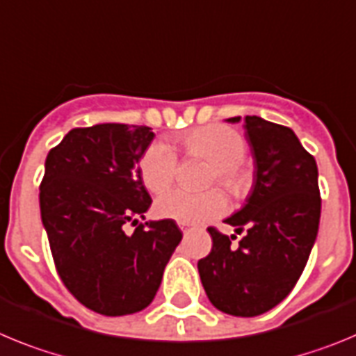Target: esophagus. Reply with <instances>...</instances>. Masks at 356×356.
<instances>
[{
  "label": "esophagus",
  "instance_id": "esophagus-1",
  "mask_svg": "<svg viewBox=\"0 0 356 356\" xmlns=\"http://www.w3.org/2000/svg\"><path fill=\"white\" fill-rule=\"evenodd\" d=\"M188 227H190L188 223H179V229H181L182 232H186V230H188Z\"/></svg>",
  "mask_w": 356,
  "mask_h": 356
}]
</instances>
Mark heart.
<instances>
[{"mask_svg": "<svg viewBox=\"0 0 356 356\" xmlns=\"http://www.w3.org/2000/svg\"><path fill=\"white\" fill-rule=\"evenodd\" d=\"M182 147L190 158L211 163L206 184H220L232 197H243L250 188V172L243 165L246 152L245 138L223 124L195 127L182 136ZM138 174L150 193H161L174 182L177 174V154L168 143L154 142L138 161ZM227 200L220 190L190 193L172 190L156 200V214L179 223H206L225 211Z\"/></svg>", "mask_w": 356, "mask_h": 356, "instance_id": "1", "label": "heart"}]
</instances>
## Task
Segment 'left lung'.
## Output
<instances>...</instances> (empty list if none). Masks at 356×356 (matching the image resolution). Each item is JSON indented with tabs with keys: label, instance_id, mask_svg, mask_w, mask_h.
I'll return each mask as SVG.
<instances>
[{
	"label": "left lung",
	"instance_id": "obj_1",
	"mask_svg": "<svg viewBox=\"0 0 356 356\" xmlns=\"http://www.w3.org/2000/svg\"><path fill=\"white\" fill-rule=\"evenodd\" d=\"M243 127L254 158V186L225 223L245 236L234 246V234L229 238L209 227L213 248L198 261V273L218 310L254 318L277 307L302 275L318 236L321 197L316 159L293 129L255 115L245 117Z\"/></svg>",
	"mask_w": 356,
	"mask_h": 356
}]
</instances>
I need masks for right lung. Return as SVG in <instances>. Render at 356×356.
Listing matches in <instances>:
<instances>
[{
	"label": "right lung",
	"mask_w": 356,
	"mask_h": 356,
	"mask_svg": "<svg viewBox=\"0 0 356 356\" xmlns=\"http://www.w3.org/2000/svg\"><path fill=\"white\" fill-rule=\"evenodd\" d=\"M152 140L147 126L97 124L69 131L46 158L38 200L54 264L76 300L102 316L149 307L182 239L174 220L140 223L152 198L138 161Z\"/></svg>",
	"instance_id": "1"
}]
</instances>
